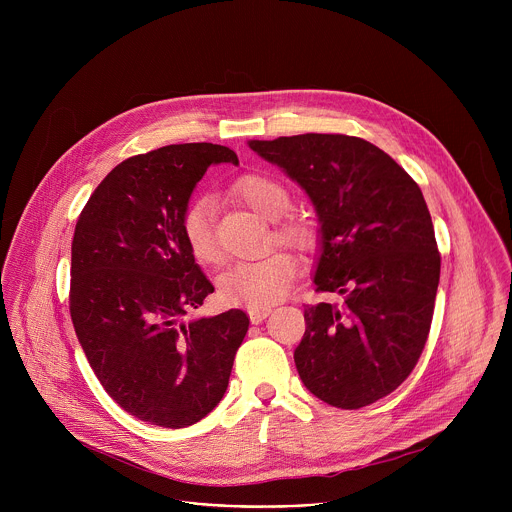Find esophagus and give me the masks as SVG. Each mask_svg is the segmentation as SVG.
Wrapping results in <instances>:
<instances>
[{"label":"esophagus","instance_id":"esophagus-1","mask_svg":"<svg viewBox=\"0 0 512 512\" xmlns=\"http://www.w3.org/2000/svg\"><path fill=\"white\" fill-rule=\"evenodd\" d=\"M269 314H271L269 308H253V310H249V318H251L253 324H261Z\"/></svg>","mask_w":512,"mask_h":512}]
</instances>
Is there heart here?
<instances>
[{
	"mask_svg": "<svg viewBox=\"0 0 512 512\" xmlns=\"http://www.w3.org/2000/svg\"><path fill=\"white\" fill-rule=\"evenodd\" d=\"M249 208L267 221H279L291 208L289 190L275 178L265 174H245L233 184ZM182 237L200 263H216L221 257L216 239L214 202L206 196L192 200L182 214ZM273 239L281 245L296 247L300 251L312 249L316 243L314 229L300 218H287L273 227ZM298 265L296 259L283 251H271L253 261H239L221 273L216 281L218 298L231 306L269 308L277 304L294 283Z\"/></svg>",
	"mask_w": 512,
	"mask_h": 512,
	"instance_id": "obj_1",
	"label": "heart"
}]
</instances>
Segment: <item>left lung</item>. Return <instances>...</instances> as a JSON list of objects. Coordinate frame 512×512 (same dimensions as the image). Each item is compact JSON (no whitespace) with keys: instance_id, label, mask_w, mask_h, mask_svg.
<instances>
[{"instance_id":"obj_1","label":"left lung","mask_w":512,"mask_h":512,"mask_svg":"<svg viewBox=\"0 0 512 512\" xmlns=\"http://www.w3.org/2000/svg\"><path fill=\"white\" fill-rule=\"evenodd\" d=\"M249 148L310 196L320 221L316 291L294 352L302 383L340 409L393 393L423 352L440 283L431 216L415 180L371 141L304 133Z\"/></svg>"}]
</instances>
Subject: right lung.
Returning <instances> with one entry per match:
<instances>
[{
	"label": "right lung",
	"instance_id": "obj_1",
	"mask_svg": "<svg viewBox=\"0 0 512 512\" xmlns=\"http://www.w3.org/2000/svg\"><path fill=\"white\" fill-rule=\"evenodd\" d=\"M216 143H178L115 166L85 204L70 265V318L109 397L180 429L221 403L249 330L243 310L186 320L214 287L182 237V214Z\"/></svg>",
	"mask_w": 512,
	"mask_h": 512
}]
</instances>
